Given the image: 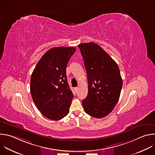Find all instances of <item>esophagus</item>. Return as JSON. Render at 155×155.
<instances>
[{
  "instance_id": "34e87169",
  "label": "esophagus",
  "mask_w": 155,
  "mask_h": 155,
  "mask_svg": "<svg viewBox=\"0 0 155 155\" xmlns=\"http://www.w3.org/2000/svg\"><path fill=\"white\" fill-rule=\"evenodd\" d=\"M78 87H75V91L76 92H78Z\"/></svg>"
}]
</instances>
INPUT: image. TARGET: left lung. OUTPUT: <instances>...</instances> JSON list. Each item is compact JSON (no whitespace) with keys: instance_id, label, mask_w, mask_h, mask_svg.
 I'll return each instance as SVG.
<instances>
[{"instance_id":"obj_1","label":"left lung","mask_w":155,"mask_h":155,"mask_svg":"<svg viewBox=\"0 0 155 155\" xmlns=\"http://www.w3.org/2000/svg\"><path fill=\"white\" fill-rule=\"evenodd\" d=\"M84 60L88 94L82 101L86 113L100 119L108 115L117 103L122 79L117 63L98 44L91 42L79 44Z\"/></svg>"}]
</instances>
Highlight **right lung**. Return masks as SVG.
<instances>
[{
  "label": "right lung",
  "instance_id": "add662e5",
  "mask_svg": "<svg viewBox=\"0 0 155 155\" xmlns=\"http://www.w3.org/2000/svg\"><path fill=\"white\" fill-rule=\"evenodd\" d=\"M74 47L49 49L37 63L31 77L30 92L38 109L45 117L58 120L68 115L74 97L69 86L66 67Z\"/></svg>",
  "mask_w": 155,
  "mask_h": 155
}]
</instances>
